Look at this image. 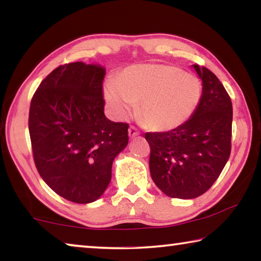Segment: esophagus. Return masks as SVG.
Returning a JSON list of instances; mask_svg holds the SVG:
<instances>
[{
  "label": "esophagus",
  "instance_id": "obj_1",
  "mask_svg": "<svg viewBox=\"0 0 261 261\" xmlns=\"http://www.w3.org/2000/svg\"><path fill=\"white\" fill-rule=\"evenodd\" d=\"M139 135V131H138V129H137L136 126H130V129H129V136L131 137H136V136H138Z\"/></svg>",
  "mask_w": 261,
  "mask_h": 261
}]
</instances>
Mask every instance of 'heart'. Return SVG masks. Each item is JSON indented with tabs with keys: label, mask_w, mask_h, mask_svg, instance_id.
Masks as SVG:
<instances>
[{
	"label": "heart",
	"mask_w": 261,
	"mask_h": 261,
	"mask_svg": "<svg viewBox=\"0 0 261 261\" xmlns=\"http://www.w3.org/2000/svg\"><path fill=\"white\" fill-rule=\"evenodd\" d=\"M201 83L193 73L166 64H138L123 69L114 84L106 86V98L118 115L132 103L145 126L156 131L175 129L191 118L201 98Z\"/></svg>",
	"instance_id": "1"
}]
</instances>
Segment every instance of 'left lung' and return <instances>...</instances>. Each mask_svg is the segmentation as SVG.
<instances>
[{
	"label": "left lung",
	"mask_w": 261,
	"mask_h": 261,
	"mask_svg": "<svg viewBox=\"0 0 261 261\" xmlns=\"http://www.w3.org/2000/svg\"><path fill=\"white\" fill-rule=\"evenodd\" d=\"M193 68L202 81V93L191 118L170 131L145 134L153 182L168 197L180 199L205 193L231 152L230 96L211 70Z\"/></svg>",
	"instance_id": "8db88e82"
}]
</instances>
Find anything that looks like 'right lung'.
Masks as SVG:
<instances>
[{
	"mask_svg": "<svg viewBox=\"0 0 261 261\" xmlns=\"http://www.w3.org/2000/svg\"><path fill=\"white\" fill-rule=\"evenodd\" d=\"M102 67L60 65L31 100L29 131L35 167L59 196L88 204L102 196L115 156L129 141V124L105 116Z\"/></svg>",
	"mask_w": 261,
	"mask_h": 261,
	"instance_id": "right-lung-1",
	"label": "right lung"
}]
</instances>
